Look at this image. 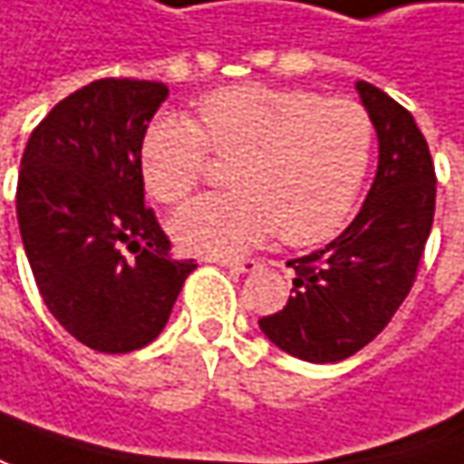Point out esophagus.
Segmentation results:
<instances>
[{"mask_svg": "<svg viewBox=\"0 0 464 464\" xmlns=\"http://www.w3.org/2000/svg\"><path fill=\"white\" fill-rule=\"evenodd\" d=\"M220 267H228L231 273H252V270H257L259 262L257 259H215Z\"/></svg>", "mask_w": 464, "mask_h": 464, "instance_id": "esophagus-1", "label": "esophagus"}]
</instances>
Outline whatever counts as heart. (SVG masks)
Here are the masks:
<instances>
[{
    "instance_id": "b5f03b06",
    "label": "heart",
    "mask_w": 464,
    "mask_h": 464,
    "mask_svg": "<svg viewBox=\"0 0 464 464\" xmlns=\"http://www.w3.org/2000/svg\"><path fill=\"white\" fill-rule=\"evenodd\" d=\"M197 115V125L160 118L141 144L144 186L162 205L199 186L209 151L236 160L228 170L236 191L202 197L173 215L180 249L231 257L276 228L291 246H307L343 226L372 151V123L357 102L249 83L205 96Z\"/></svg>"
}]
</instances>
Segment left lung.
<instances>
[{"instance_id": "8db88e82", "label": "left lung", "mask_w": 464, "mask_h": 464, "mask_svg": "<svg viewBox=\"0 0 464 464\" xmlns=\"http://www.w3.org/2000/svg\"><path fill=\"white\" fill-rule=\"evenodd\" d=\"M354 86L378 136L368 199L331 244L288 259L294 294L259 320L278 349L317 365L352 357L389 325L415 284L436 209L433 160L415 118L368 81Z\"/></svg>"}]
</instances>
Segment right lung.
I'll return each mask as SVG.
<instances>
[{"instance_id": "obj_1", "label": "right lung", "mask_w": 464, "mask_h": 464, "mask_svg": "<svg viewBox=\"0 0 464 464\" xmlns=\"http://www.w3.org/2000/svg\"><path fill=\"white\" fill-rule=\"evenodd\" d=\"M165 99L160 81H94L52 107L20 160L17 226L44 304L104 354L157 339L197 267L144 205L141 144Z\"/></svg>"}]
</instances>
